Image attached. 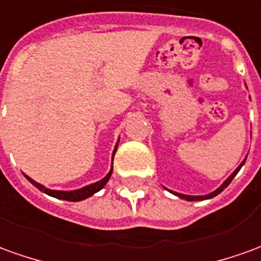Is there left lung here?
I'll use <instances>...</instances> for the list:
<instances>
[{
    "mask_svg": "<svg viewBox=\"0 0 261 261\" xmlns=\"http://www.w3.org/2000/svg\"><path fill=\"white\" fill-rule=\"evenodd\" d=\"M246 158H247V156H246ZM246 158H244V161L242 162V163H240V165H239L236 169H234V172H233V173H231V175H230L229 177H227V179H226V180H224V182L216 189V190H213V192H212V193H209V195L190 196V195H183V193H177V192H172V190H169V192H170V193H173L175 196H177V197H180V199H185V200H188V202H197V200H207V199H212V197H215V196H217L219 193H222L224 189L229 186L230 182H231V180L234 179V176L239 173V170H240V169H242V166L244 165V162H246Z\"/></svg>",
    "mask_w": 261,
    "mask_h": 261,
    "instance_id": "left-lung-1",
    "label": "left lung"
}]
</instances>
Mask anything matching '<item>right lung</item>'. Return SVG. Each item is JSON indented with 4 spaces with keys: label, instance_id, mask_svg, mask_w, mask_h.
<instances>
[{
    "label": "right lung",
    "instance_id": "obj_1",
    "mask_svg": "<svg viewBox=\"0 0 261 261\" xmlns=\"http://www.w3.org/2000/svg\"><path fill=\"white\" fill-rule=\"evenodd\" d=\"M118 142H119V139H118ZM116 150H118V143H116V146H115V149H113L112 152V166H111V170L108 172V175L105 176L103 179H100L99 182L91 183V185L84 186V188L81 189H76V190H52V189L45 188L44 185H41V183L35 182V180L31 179L30 176L25 175V177H27L35 188L39 189L41 192H44L45 195L57 197V199H61V200H68V202H81V200H85L88 197H91L92 195H95L96 192H99L100 189H103V186L107 185L108 180L111 179V175H112L113 170V156L116 153Z\"/></svg>",
    "mask_w": 261,
    "mask_h": 261
}]
</instances>
